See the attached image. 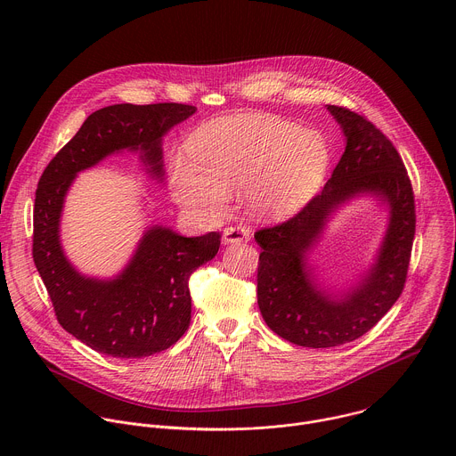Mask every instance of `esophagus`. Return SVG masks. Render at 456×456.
<instances>
[{
  "mask_svg": "<svg viewBox=\"0 0 456 456\" xmlns=\"http://www.w3.org/2000/svg\"><path fill=\"white\" fill-rule=\"evenodd\" d=\"M248 238H250V231L245 225H234V227H227L224 231L222 241H224V245H236V243L248 241Z\"/></svg>",
  "mask_w": 456,
  "mask_h": 456,
  "instance_id": "obj_1",
  "label": "esophagus"
}]
</instances>
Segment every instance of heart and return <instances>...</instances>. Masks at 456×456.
Returning <instances> with one entry per match:
<instances>
[{"mask_svg": "<svg viewBox=\"0 0 456 456\" xmlns=\"http://www.w3.org/2000/svg\"><path fill=\"white\" fill-rule=\"evenodd\" d=\"M192 164L171 167L178 206L216 215L231 192L247 194L256 216L283 220L299 213L319 192L330 166V150L317 132L290 120L240 113L194 129L187 141Z\"/></svg>", "mask_w": 456, "mask_h": 456, "instance_id": "1", "label": "heart"}]
</instances>
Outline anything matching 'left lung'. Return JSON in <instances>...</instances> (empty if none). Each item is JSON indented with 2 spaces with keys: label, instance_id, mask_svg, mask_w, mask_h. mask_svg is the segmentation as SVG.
<instances>
[{
  "label": "left lung",
  "instance_id": "1",
  "mask_svg": "<svg viewBox=\"0 0 456 456\" xmlns=\"http://www.w3.org/2000/svg\"><path fill=\"white\" fill-rule=\"evenodd\" d=\"M341 126L345 153L322 191L294 218L254 234L262 247L257 305L267 327L305 348H332L355 341L399 299L415 236L411 183L394 144L364 117L327 106ZM370 196L387 209V229L374 262L354 284H322L309 264L335 213Z\"/></svg>",
  "mask_w": 456,
  "mask_h": 456
}]
</instances>
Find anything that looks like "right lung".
<instances>
[{
	"instance_id": "add662e5",
	"label": "right lung",
	"mask_w": 456,
	"mask_h": 456,
	"mask_svg": "<svg viewBox=\"0 0 456 456\" xmlns=\"http://www.w3.org/2000/svg\"><path fill=\"white\" fill-rule=\"evenodd\" d=\"M194 111V106L176 102L97 110L39 178L34 264L61 327L99 354L141 359L175 345L191 322L189 276L216 256L220 234L187 238L171 227L150 225L118 274L88 276L61 243L64 200L81 171L122 151L139 153L146 175L162 183L164 135Z\"/></svg>"
}]
</instances>
